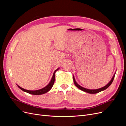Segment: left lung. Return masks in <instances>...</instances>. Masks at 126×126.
Wrapping results in <instances>:
<instances>
[{
  "label": "left lung",
  "mask_w": 126,
  "mask_h": 126,
  "mask_svg": "<svg viewBox=\"0 0 126 126\" xmlns=\"http://www.w3.org/2000/svg\"><path fill=\"white\" fill-rule=\"evenodd\" d=\"M115 75V73L114 75H113V76L112 77V79H111V80L109 82V83L108 84H107L106 85V86H105L104 87H103L102 88H99V89H96V90H89V89L85 88H84V87H82L81 86H80V85H79L78 83L76 82V81H75V79H74V76H73V80H74V84L75 85V86L78 88H79V90H82V91H84L85 92L90 93V94H96V93H99V92H100L101 91H103L105 90L109 86H110V85L111 84V83H112L113 79H114Z\"/></svg>",
  "instance_id": "8db88e82"
}]
</instances>
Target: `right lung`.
Wrapping results in <instances>:
<instances>
[{
    "mask_svg": "<svg viewBox=\"0 0 126 126\" xmlns=\"http://www.w3.org/2000/svg\"><path fill=\"white\" fill-rule=\"evenodd\" d=\"M59 68H58L57 70H56L54 71L53 75V76H52V78L51 81L50 82V83H48V84L47 85V86H46L45 87H44L42 89H40V90H36V91H29V90H25V89L22 88V87L18 86V85H17V86L20 89H21L22 91L25 92H27L28 93H29V94H32V95H42V94H45V93H46L47 92L49 91L52 88L53 85V84H54V81H55V72L59 70Z\"/></svg>",
    "mask_w": 126,
    "mask_h": 126,
    "instance_id": "obj_1",
    "label": "right lung"
}]
</instances>
